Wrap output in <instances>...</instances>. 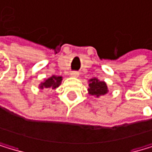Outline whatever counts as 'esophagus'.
I'll return each mask as SVG.
<instances>
[{
	"label": "esophagus",
	"mask_w": 152,
	"mask_h": 152,
	"mask_svg": "<svg viewBox=\"0 0 152 152\" xmlns=\"http://www.w3.org/2000/svg\"><path fill=\"white\" fill-rule=\"evenodd\" d=\"M71 75L72 77L77 78V77H79V73H78V72H72V73H71V75Z\"/></svg>",
	"instance_id": "esophagus-1"
}]
</instances>
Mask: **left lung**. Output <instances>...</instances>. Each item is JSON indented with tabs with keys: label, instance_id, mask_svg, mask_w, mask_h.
I'll return each mask as SVG.
<instances>
[{
	"label": "left lung",
	"instance_id": "1",
	"mask_svg": "<svg viewBox=\"0 0 152 152\" xmlns=\"http://www.w3.org/2000/svg\"><path fill=\"white\" fill-rule=\"evenodd\" d=\"M108 88L104 81L99 80L97 77H93L89 79V89L88 92L90 95L99 98L100 96H104L108 92Z\"/></svg>",
	"mask_w": 152,
	"mask_h": 152
}]
</instances>
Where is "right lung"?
Returning a JSON list of instances; mask_svg holds the SVG:
<instances>
[{
	"label": "right lung",
	"instance_id": "right-lung-1",
	"mask_svg": "<svg viewBox=\"0 0 152 152\" xmlns=\"http://www.w3.org/2000/svg\"><path fill=\"white\" fill-rule=\"evenodd\" d=\"M62 77H58V75H51L48 78H45L43 82L39 84V88L42 90H54L61 84Z\"/></svg>",
	"mask_w": 152,
	"mask_h": 152
}]
</instances>
